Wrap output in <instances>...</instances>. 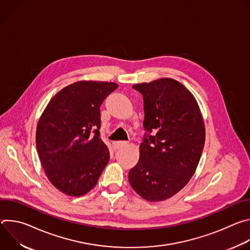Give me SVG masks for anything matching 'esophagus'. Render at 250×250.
<instances>
[{
	"mask_svg": "<svg viewBox=\"0 0 250 250\" xmlns=\"http://www.w3.org/2000/svg\"><path fill=\"white\" fill-rule=\"evenodd\" d=\"M127 145L126 141H123V140H119V141H114L113 142V147L115 150H119L120 148L125 146Z\"/></svg>",
	"mask_w": 250,
	"mask_h": 250,
	"instance_id": "1",
	"label": "esophagus"
}]
</instances>
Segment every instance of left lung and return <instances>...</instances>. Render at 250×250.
<instances>
[{
    "label": "left lung",
    "instance_id": "left-lung-1",
    "mask_svg": "<svg viewBox=\"0 0 250 250\" xmlns=\"http://www.w3.org/2000/svg\"><path fill=\"white\" fill-rule=\"evenodd\" d=\"M132 87L144 96V126L155 134L140 144L128 181L142 199L161 202L182 190L197 169L206 138L203 116L193 94L177 80Z\"/></svg>",
    "mask_w": 250,
    "mask_h": 250
}]
</instances>
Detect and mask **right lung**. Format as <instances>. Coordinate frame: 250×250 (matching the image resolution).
Segmentation results:
<instances>
[{"mask_svg": "<svg viewBox=\"0 0 250 250\" xmlns=\"http://www.w3.org/2000/svg\"><path fill=\"white\" fill-rule=\"evenodd\" d=\"M118 87L92 80L70 84L52 97L39 120L35 142L42 166L49 182L67 196L91 191L110 160L99 132L100 106Z\"/></svg>", "mask_w": 250, "mask_h": 250, "instance_id": "add662e5", "label": "right lung"}]
</instances>
